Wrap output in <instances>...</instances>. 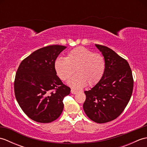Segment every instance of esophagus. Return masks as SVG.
Returning <instances> with one entry per match:
<instances>
[{"label":"esophagus","instance_id":"1","mask_svg":"<svg viewBox=\"0 0 147 147\" xmlns=\"http://www.w3.org/2000/svg\"><path fill=\"white\" fill-rule=\"evenodd\" d=\"M71 92L72 94H76V93H78V91H76V90H75L71 89Z\"/></svg>","mask_w":147,"mask_h":147}]
</instances>
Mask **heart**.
Segmentation results:
<instances>
[{
	"label": "heart",
	"instance_id": "obj_1",
	"mask_svg": "<svg viewBox=\"0 0 147 147\" xmlns=\"http://www.w3.org/2000/svg\"><path fill=\"white\" fill-rule=\"evenodd\" d=\"M54 68L57 76L63 81L69 79L76 69L77 74L69 80L68 85L81 89L86 84L92 86L100 82L105 73V61L101 54L78 47L69 52L65 58L56 59Z\"/></svg>",
	"mask_w": 147,
	"mask_h": 147
}]
</instances>
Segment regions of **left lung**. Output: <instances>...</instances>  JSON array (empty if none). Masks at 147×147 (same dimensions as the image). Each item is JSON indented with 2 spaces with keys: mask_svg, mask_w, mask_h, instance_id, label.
<instances>
[{
  "mask_svg": "<svg viewBox=\"0 0 147 147\" xmlns=\"http://www.w3.org/2000/svg\"><path fill=\"white\" fill-rule=\"evenodd\" d=\"M95 46L105 59V71L100 82L85 92L83 107L92 121L105 123L119 116L126 108L133 93V78L126 59L107 47Z\"/></svg>",
  "mask_w": 147,
  "mask_h": 147,
  "instance_id": "1",
  "label": "left lung"
}]
</instances>
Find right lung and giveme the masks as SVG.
Here are the masks:
<instances>
[{"instance_id":"obj_1","label":"right lung","mask_w":147,"mask_h":147,"mask_svg":"<svg viewBox=\"0 0 147 147\" xmlns=\"http://www.w3.org/2000/svg\"><path fill=\"white\" fill-rule=\"evenodd\" d=\"M65 48L53 45L36 50L21 62L16 74V98L28 117L38 123L57 119L63 111L64 96L70 93L54 68L56 59Z\"/></svg>"}]
</instances>
